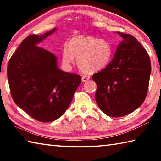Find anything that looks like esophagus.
<instances>
[{"label": "esophagus", "mask_w": 161, "mask_h": 161, "mask_svg": "<svg viewBox=\"0 0 161 161\" xmlns=\"http://www.w3.org/2000/svg\"><path fill=\"white\" fill-rule=\"evenodd\" d=\"M89 79H90V77H89V76L83 75L82 77H81V81H82V82H86L87 81L89 80Z\"/></svg>", "instance_id": "1"}]
</instances>
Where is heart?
I'll return each instance as SVG.
<instances>
[{
  "mask_svg": "<svg viewBox=\"0 0 161 161\" xmlns=\"http://www.w3.org/2000/svg\"><path fill=\"white\" fill-rule=\"evenodd\" d=\"M113 56V47L107 40L78 35L69 40L62 50V62L69 66L77 58L80 69L86 73L99 72L109 64Z\"/></svg>",
  "mask_w": 161,
  "mask_h": 161,
  "instance_id": "b5f03b06",
  "label": "heart"
}]
</instances>
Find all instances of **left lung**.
I'll use <instances>...</instances> for the list:
<instances>
[{
	"label": "left lung",
	"instance_id": "left-lung-1",
	"mask_svg": "<svg viewBox=\"0 0 161 161\" xmlns=\"http://www.w3.org/2000/svg\"><path fill=\"white\" fill-rule=\"evenodd\" d=\"M116 32L122 40L112 60L92 79L97 84L95 99L100 109L108 116L121 117L143 103L151 65L148 53L136 37Z\"/></svg>",
	"mask_w": 161,
	"mask_h": 161
}]
</instances>
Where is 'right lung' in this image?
Masks as SVG:
<instances>
[{
	"mask_svg": "<svg viewBox=\"0 0 161 161\" xmlns=\"http://www.w3.org/2000/svg\"><path fill=\"white\" fill-rule=\"evenodd\" d=\"M56 30L27 37L8 65V80L13 101L41 122L55 121L63 115L81 84L80 75L59 69L57 57L37 47Z\"/></svg>",
	"mask_w": 161,
	"mask_h": 161,
	"instance_id": "add662e5",
	"label": "right lung"
}]
</instances>
